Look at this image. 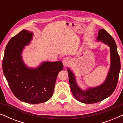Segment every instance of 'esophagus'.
Here are the masks:
<instances>
[{
  "label": "esophagus",
  "mask_w": 123,
  "mask_h": 123,
  "mask_svg": "<svg viewBox=\"0 0 123 123\" xmlns=\"http://www.w3.org/2000/svg\"><path fill=\"white\" fill-rule=\"evenodd\" d=\"M70 63V59L68 57H66V58H64L63 60V64L64 67H67Z\"/></svg>",
  "instance_id": "1"
}]
</instances>
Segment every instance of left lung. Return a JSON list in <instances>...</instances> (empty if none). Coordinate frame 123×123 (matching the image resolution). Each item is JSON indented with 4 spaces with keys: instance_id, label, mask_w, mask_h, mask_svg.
Wrapping results in <instances>:
<instances>
[{
    "instance_id": "1",
    "label": "left lung",
    "mask_w": 123,
    "mask_h": 123,
    "mask_svg": "<svg viewBox=\"0 0 123 123\" xmlns=\"http://www.w3.org/2000/svg\"><path fill=\"white\" fill-rule=\"evenodd\" d=\"M97 41H101L110 47V68L105 81L101 85L86 90H82L77 85L74 74L69 68L67 69L72 93L76 100L82 103L94 104L106 98L113 93L118 81L120 60L114 38L106 30L101 29L98 31Z\"/></svg>"
}]
</instances>
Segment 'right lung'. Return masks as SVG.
Wrapping results in <instances>:
<instances>
[{"mask_svg": "<svg viewBox=\"0 0 123 123\" xmlns=\"http://www.w3.org/2000/svg\"><path fill=\"white\" fill-rule=\"evenodd\" d=\"M33 33L23 30L9 40L5 49L3 71L14 95L21 101L36 104L53 96L57 76L63 70L62 62H44L37 68L25 64L22 53L30 44Z\"/></svg>", "mask_w": 123, "mask_h": 123, "instance_id": "right-lung-1", "label": "right lung"}]
</instances>
